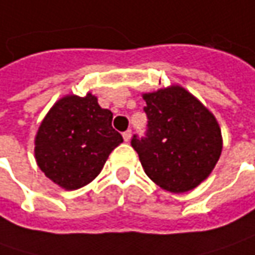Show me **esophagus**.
<instances>
[{"label": "esophagus", "mask_w": 255, "mask_h": 255, "mask_svg": "<svg viewBox=\"0 0 255 255\" xmlns=\"http://www.w3.org/2000/svg\"><path fill=\"white\" fill-rule=\"evenodd\" d=\"M130 137H132V130H126V132H123V139H125V142H129V140H130Z\"/></svg>", "instance_id": "esophagus-1"}]
</instances>
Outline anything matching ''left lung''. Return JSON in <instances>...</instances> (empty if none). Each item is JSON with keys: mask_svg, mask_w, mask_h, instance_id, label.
<instances>
[{"mask_svg": "<svg viewBox=\"0 0 255 255\" xmlns=\"http://www.w3.org/2000/svg\"><path fill=\"white\" fill-rule=\"evenodd\" d=\"M146 137L133 136L144 173L163 190L186 193L206 180L220 159L221 129L214 115L180 85L142 95Z\"/></svg>", "mask_w": 255, "mask_h": 255, "instance_id": "left-lung-1", "label": "left lung"}]
</instances>
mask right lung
Wrapping results in <instances>:
<instances>
[{
  "label": "right lung",
  "mask_w": 255,
  "mask_h": 255,
  "mask_svg": "<svg viewBox=\"0 0 255 255\" xmlns=\"http://www.w3.org/2000/svg\"><path fill=\"white\" fill-rule=\"evenodd\" d=\"M112 119L113 113L102 109L91 92L61 98L45 115L35 136L38 167L65 190L86 186L123 142Z\"/></svg>",
  "instance_id": "obj_1"
}]
</instances>
